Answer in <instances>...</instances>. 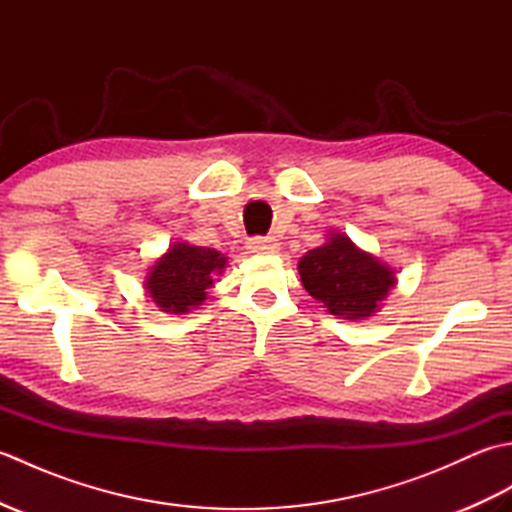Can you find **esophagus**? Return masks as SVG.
Instances as JSON below:
<instances>
[{
  "label": "esophagus",
  "mask_w": 512,
  "mask_h": 512,
  "mask_svg": "<svg viewBox=\"0 0 512 512\" xmlns=\"http://www.w3.org/2000/svg\"><path fill=\"white\" fill-rule=\"evenodd\" d=\"M246 248L250 253H259V255H266V253H275L279 248V242L275 237H250L246 242Z\"/></svg>",
  "instance_id": "1"
}]
</instances>
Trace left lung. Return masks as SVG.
Masks as SVG:
<instances>
[{
    "label": "left lung",
    "instance_id": "left-lung-1",
    "mask_svg": "<svg viewBox=\"0 0 512 512\" xmlns=\"http://www.w3.org/2000/svg\"><path fill=\"white\" fill-rule=\"evenodd\" d=\"M301 284L341 319L372 317L394 286V273L376 257L358 250L345 235H332L299 262Z\"/></svg>",
    "mask_w": 512,
    "mask_h": 512
}]
</instances>
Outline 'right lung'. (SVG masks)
Masks as SVG:
<instances>
[{"label":"right lung","mask_w":512,"mask_h":512,"mask_svg":"<svg viewBox=\"0 0 512 512\" xmlns=\"http://www.w3.org/2000/svg\"><path fill=\"white\" fill-rule=\"evenodd\" d=\"M224 266L226 257L213 248L173 244L151 268L145 286L162 312L187 314L204 301L206 290L213 286V275L222 273Z\"/></svg>","instance_id":"add662e5"}]
</instances>
